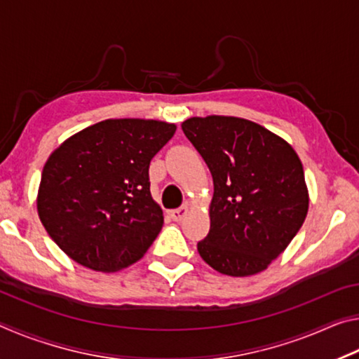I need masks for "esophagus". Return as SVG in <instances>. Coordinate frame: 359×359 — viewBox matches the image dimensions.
Segmentation results:
<instances>
[{
    "mask_svg": "<svg viewBox=\"0 0 359 359\" xmlns=\"http://www.w3.org/2000/svg\"><path fill=\"white\" fill-rule=\"evenodd\" d=\"M188 214V205H182V208L171 210V218L174 222H182L185 218V215Z\"/></svg>",
    "mask_w": 359,
    "mask_h": 359,
    "instance_id": "1",
    "label": "esophagus"
}]
</instances>
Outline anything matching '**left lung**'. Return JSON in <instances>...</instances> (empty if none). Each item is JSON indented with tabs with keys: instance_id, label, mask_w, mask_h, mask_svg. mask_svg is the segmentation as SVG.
<instances>
[{
	"instance_id": "8db88e82",
	"label": "left lung",
	"mask_w": 359,
	"mask_h": 359,
	"mask_svg": "<svg viewBox=\"0 0 359 359\" xmlns=\"http://www.w3.org/2000/svg\"><path fill=\"white\" fill-rule=\"evenodd\" d=\"M214 179L210 229L201 258L233 277L264 271L306 220L309 194L299 156L250 120L193 117L182 123Z\"/></svg>"
}]
</instances>
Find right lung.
I'll list each match as a JSON object with an SVG mask.
<instances>
[{
  "label": "right lung",
  "mask_w": 359,
  "mask_h": 359,
  "mask_svg": "<svg viewBox=\"0 0 359 359\" xmlns=\"http://www.w3.org/2000/svg\"><path fill=\"white\" fill-rule=\"evenodd\" d=\"M156 120H104L71 136L48 156L38 214L76 263L115 272L144 257L163 226L150 194L151 158L174 136Z\"/></svg>",
  "instance_id": "right-lung-1"
}]
</instances>
